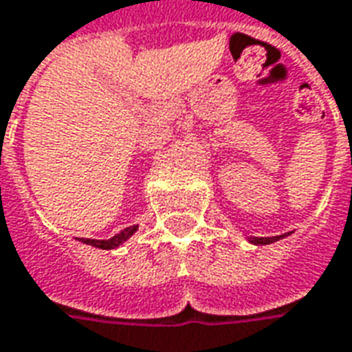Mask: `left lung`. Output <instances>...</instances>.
<instances>
[{"label": "left lung", "mask_w": 352, "mask_h": 352, "mask_svg": "<svg viewBox=\"0 0 352 352\" xmlns=\"http://www.w3.org/2000/svg\"><path fill=\"white\" fill-rule=\"evenodd\" d=\"M285 236H275V237H249V241L252 245H270V243H275V241H279L283 239Z\"/></svg>", "instance_id": "obj_1"}]
</instances>
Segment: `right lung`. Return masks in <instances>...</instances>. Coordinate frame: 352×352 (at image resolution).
Returning <instances> with one entry per match:
<instances>
[{"mask_svg": "<svg viewBox=\"0 0 352 352\" xmlns=\"http://www.w3.org/2000/svg\"><path fill=\"white\" fill-rule=\"evenodd\" d=\"M135 230L138 226H130V228H124L120 234H116L111 239H85V237H80L79 241L87 245H92V247H98V249H103V251H111V249H116V247H120L124 241H128L133 234H135Z\"/></svg>", "mask_w": 352, "mask_h": 352, "instance_id": "right-lung-1", "label": "right lung"}]
</instances>
